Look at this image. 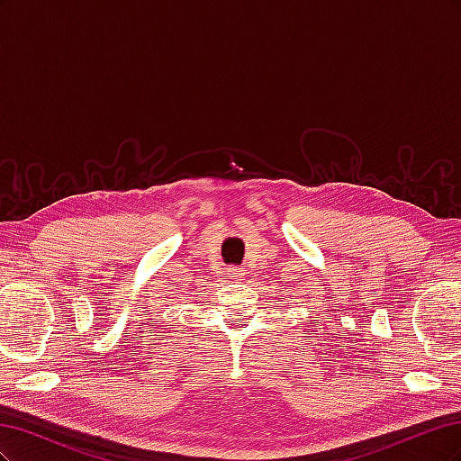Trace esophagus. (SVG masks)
I'll return each instance as SVG.
<instances>
[{
	"label": "esophagus",
	"instance_id": "esophagus-1",
	"mask_svg": "<svg viewBox=\"0 0 461 461\" xmlns=\"http://www.w3.org/2000/svg\"><path fill=\"white\" fill-rule=\"evenodd\" d=\"M229 276L240 283V281H246V271L240 267H229Z\"/></svg>",
	"mask_w": 461,
	"mask_h": 461
}]
</instances>
